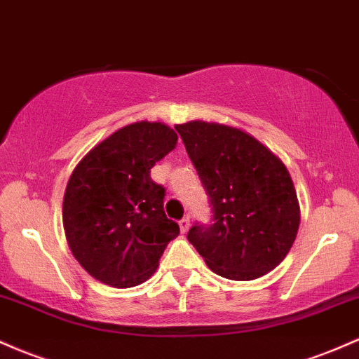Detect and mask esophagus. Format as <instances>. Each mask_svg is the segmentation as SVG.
Instances as JSON below:
<instances>
[{"label":"esophagus","mask_w":359,"mask_h":359,"mask_svg":"<svg viewBox=\"0 0 359 359\" xmlns=\"http://www.w3.org/2000/svg\"><path fill=\"white\" fill-rule=\"evenodd\" d=\"M180 229L183 233H187L188 231H190V219H188V217H184V219L180 220Z\"/></svg>","instance_id":"esophagus-1"}]
</instances>
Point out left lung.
Returning a JSON list of instances; mask_svg holds the SVG:
<instances>
[{
  "mask_svg": "<svg viewBox=\"0 0 359 359\" xmlns=\"http://www.w3.org/2000/svg\"><path fill=\"white\" fill-rule=\"evenodd\" d=\"M198 171L213 212L212 225H193L188 241L207 266L233 281L275 269L292 249L300 205L287 166L241 128L191 122L175 126Z\"/></svg>",
  "mask_w": 359,
  "mask_h": 359,
  "instance_id": "8db88e82",
  "label": "left lung"
}]
</instances>
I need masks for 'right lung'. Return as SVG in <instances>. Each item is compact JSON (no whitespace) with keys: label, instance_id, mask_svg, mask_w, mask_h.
<instances>
[{"label":"right lung","instance_id":"obj_1","mask_svg":"<svg viewBox=\"0 0 359 359\" xmlns=\"http://www.w3.org/2000/svg\"><path fill=\"white\" fill-rule=\"evenodd\" d=\"M178 135L161 122L130 123L96 144L67 181L62 224L72 256L115 288L144 283L158 269L180 225L164 213V188L151 168Z\"/></svg>","mask_w":359,"mask_h":359}]
</instances>
